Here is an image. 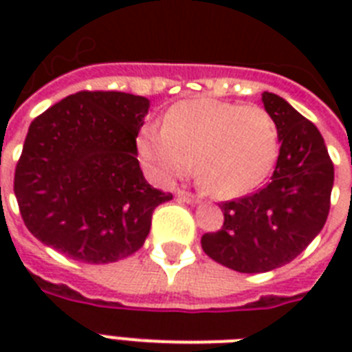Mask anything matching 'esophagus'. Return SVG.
<instances>
[{
	"instance_id": "obj_1",
	"label": "esophagus",
	"mask_w": 352,
	"mask_h": 352,
	"mask_svg": "<svg viewBox=\"0 0 352 352\" xmlns=\"http://www.w3.org/2000/svg\"><path fill=\"white\" fill-rule=\"evenodd\" d=\"M177 199H179V201H182V203H188V204H195L201 201V199L195 197L193 193L184 192V190H179V192H177Z\"/></svg>"
}]
</instances>
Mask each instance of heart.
Segmentation results:
<instances>
[{
  "mask_svg": "<svg viewBox=\"0 0 352 352\" xmlns=\"http://www.w3.org/2000/svg\"><path fill=\"white\" fill-rule=\"evenodd\" d=\"M138 155L160 181L195 171L219 197H243L267 181L279 140L276 122L259 106L199 96L166 113L164 127H144Z\"/></svg>",
  "mask_w": 352,
  "mask_h": 352,
  "instance_id": "1",
  "label": "heart"
}]
</instances>
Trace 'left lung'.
<instances>
[{
  "instance_id": "obj_1",
  "label": "left lung",
  "mask_w": 352,
  "mask_h": 352,
  "mask_svg": "<svg viewBox=\"0 0 352 352\" xmlns=\"http://www.w3.org/2000/svg\"><path fill=\"white\" fill-rule=\"evenodd\" d=\"M261 100L281 144L272 177L254 195L223 204V228L201 239L206 256L245 274L268 272L300 256L327 221L334 184L318 127L281 96L265 91Z\"/></svg>"
}]
</instances>
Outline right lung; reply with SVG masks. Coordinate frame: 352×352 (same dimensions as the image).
<instances>
[{
	"instance_id": "1",
	"label": "right lung",
	"mask_w": 352,
	"mask_h": 352,
	"mask_svg": "<svg viewBox=\"0 0 352 352\" xmlns=\"http://www.w3.org/2000/svg\"><path fill=\"white\" fill-rule=\"evenodd\" d=\"M148 109L144 96L80 91L32 120L14 193L36 239L91 265L142 248L153 210L173 199L149 186L138 164Z\"/></svg>"
}]
</instances>
